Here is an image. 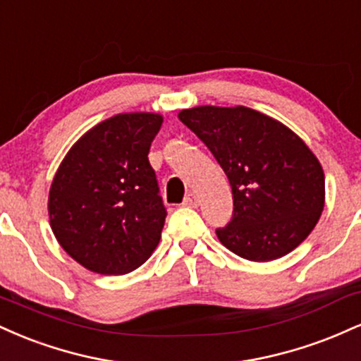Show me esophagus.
<instances>
[{"label": "esophagus", "instance_id": "esophagus-1", "mask_svg": "<svg viewBox=\"0 0 361 361\" xmlns=\"http://www.w3.org/2000/svg\"><path fill=\"white\" fill-rule=\"evenodd\" d=\"M198 204H200V198H198L195 193H188L183 200L185 207H198Z\"/></svg>", "mask_w": 361, "mask_h": 361}]
</instances>
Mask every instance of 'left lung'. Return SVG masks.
Segmentation results:
<instances>
[{
    "instance_id": "8db88e82",
    "label": "left lung",
    "mask_w": 361,
    "mask_h": 361,
    "mask_svg": "<svg viewBox=\"0 0 361 361\" xmlns=\"http://www.w3.org/2000/svg\"><path fill=\"white\" fill-rule=\"evenodd\" d=\"M210 149L233 188V219L219 241L250 261L288 255L324 209V171L299 135L247 106H195L178 114Z\"/></svg>"
}]
</instances>
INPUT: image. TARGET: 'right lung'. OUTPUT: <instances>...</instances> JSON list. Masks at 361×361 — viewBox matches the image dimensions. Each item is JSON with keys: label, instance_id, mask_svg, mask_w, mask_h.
Returning a JSON list of instances; mask_svg holds the SVG:
<instances>
[{"label": "right lung", "instance_id": "add662e5", "mask_svg": "<svg viewBox=\"0 0 361 361\" xmlns=\"http://www.w3.org/2000/svg\"><path fill=\"white\" fill-rule=\"evenodd\" d=\"M157 114H118L90 128L62 159L49 219L62 250L100 275H126L156 250L166 209L149 149Z\"/></svg>", "mask_w": 361, "mask_h": 361}]
</instances>
